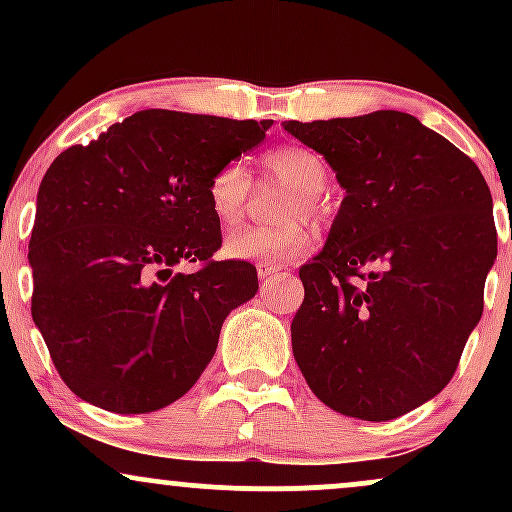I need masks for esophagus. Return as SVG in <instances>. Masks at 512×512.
Wrapping results in <instances>:
<instances>
[{
    "instance_id": "obj_1",
    "label": "esophagus",
    "mask_w": 512,
    "mask_h": 512,
    "mask_svg": "<svg viewBox=\"0 0 512 512\" xmlns=\"http://www.w3.org/2000/svg\"><path fill=\"white\" fill-rule=\"evenodd\" d=\"M281 272H284V269L276 267V264H272V262H257V276H260L262 281L274 279V276H279Z\"/></svg>"
}]
</instances>
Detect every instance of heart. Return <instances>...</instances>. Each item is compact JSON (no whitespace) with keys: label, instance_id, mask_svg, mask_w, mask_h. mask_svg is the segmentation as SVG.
<instances>
[{"label":"heart","instance_id":"heart-1","mask_svg":"<svg viewBox=\"0 0 512 512\" xmlns=\"http://www.w3.org/2000/svg\"><path fill=\"white\" fill-rule=\"evenodd\" d=\"M262 168L269 180L293 195L281 214L289 221L236 233L226 240V255L236 260L284 264L305 255L313 245V231L301 219L315 211L317 197L325 192L330 180V168L320 154L305 146H279L267 151L262 156ZM250 195L252 178L243 163H223L207 182L209 209L223 228H236L245 219Z\"/></svg>","mask_w":512,"mask_h":512}]
</instances>
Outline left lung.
<instances>
[{"mask_svg": "<svg viewBox=\"0 0 512 512\" xmlns=\"http://www.w3.org/2000/svg\"><path fill=\"white\" fill-rule=\"evenodd\" d=\"M346 190L301 276L291 344L305 383L344 416L390 421L436 397L484 313L498 236L484 175L414 115L284 122Z\"/></svg>", "mask_w": 512, "mask_h": 512, "instance_id": "8db88e82", "label": "left lung"}]
</instances>
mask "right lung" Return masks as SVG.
Segmentation results:
<instances>
[{
    "label": "right lung",
    "instance_id": "right-lung-1",
    "mask_svg": "<svg viewBox=\"0 0 512 512\" xmlns=\"http://www.w3.org/2000/svg\"><path fill=\"white\" fill-rule=\"evenodd\" d=\"M269 127L142 110L52 161L28 245L31 313L84 402L146 414L197 383L223 320L257 293L250 262L214 260L221 223L207 182ZM185 261L198 272L175 275Z\"/></svg>",
    "mask_w": 512,
    "mask_h": 512
}]
</instances>
